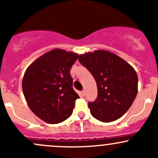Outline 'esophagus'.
I'll return each mask as SVG.
<instances>
[{"instance_id":"esophagus-1","label":"esophagus","mask_w":158,"mask_h":158,"mask_svg":"<svg viewBox=\"0 0 158 158\" xmlns=\"http://www.w3.org/2000/svg\"><path fill=\"white\" fill-rule=\"evenodd\" d=\"M82 96L85 95V90H82Z\"/></svg>"}]
</instances>
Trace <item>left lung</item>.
I'll return each instance as SVG.
<instances>
[{
    "instance_id": "left-lung-1",
    "label": "left lung",
    "mask_w": 158,
    "mask_h": 158,
    "mask_svg": "<svg viewBox=\"0 0 158 158\" xmlns=\"http://www.w3.org/2000/svg\"><path fill=\"white\" fill-rule=\"evenodd\" d=\"M79 61L97 83V98L88 104L92 115L104 123L120 118L137 95L138 76L133 67L107 51L82 54Z\"/></svg>"
}]
</instances>
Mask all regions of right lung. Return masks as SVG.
Returning a JSON list of instances; mask_svg holds the SVG:
<instances>
[{
	"label": "right lung",
	"mask_w": 158,
	"mask_h": 158,
	"mask_svg": "<svg viewBox=\"0 0 158 158\" xmlns=\"http://www.w3.org/2000/svg\"><path fill=\"white\" fill-rule=\"evenodd\" d=\"M78 56L64 50H52L35 60L25 73L22 87L26 102L48 123H59L73 114L79 96L73 89L70 69Z\"/></svg>",
	"instance_id": "obj_1"
}]
</instances>
